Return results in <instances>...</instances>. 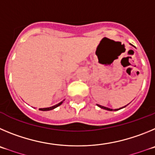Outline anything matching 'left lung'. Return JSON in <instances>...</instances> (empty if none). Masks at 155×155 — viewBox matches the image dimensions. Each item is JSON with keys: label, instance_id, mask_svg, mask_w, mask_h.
Returning a JSON list of instances; mask_svg holds the SVG:
<instances>
[{"label": "left lung", "instance_id": "obj_1", "mask_svg": "<svg viewBox=\"0 0 155 155\" xmlns=\"http://www.w3.org/2000/svg\"><path fill=\"white\" fill-rule=\"evenodd\" d=\"M98 107H100V108H102V109H104V110H110V111H112L113 110V109H110V108H108V107H103V106L98 105ZM125 107H126V106H125ZM124 107H122V108H124ZM122 108H120V109H122ZM117 110V109H116V110Z\"/></svg>", "mask_w": 155, "mask_h": 155}]
</instances>
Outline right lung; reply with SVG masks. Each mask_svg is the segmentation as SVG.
<instances>
[{
  "label": "right lung",
  "mask_w": 155,
  "mask_h": 155,
  "mask_svg": "<svg viewBox=\"0 0 155 155\" xmlns=\"http://www.w3.org/2000/svg\"><path fill=\"white\" fill-rule=\"evenodd\" d=\"M64 101V100H63ZM63 101H62V102H60V103H59V104H56V105H55V106H52V107H48V108H41V109H39L40 110H42V111H47V110H53V109H55V107H58V106H60L61 104H62V102Z\"/></svg>",
  "instance_id": "1"
}]
</instances>
